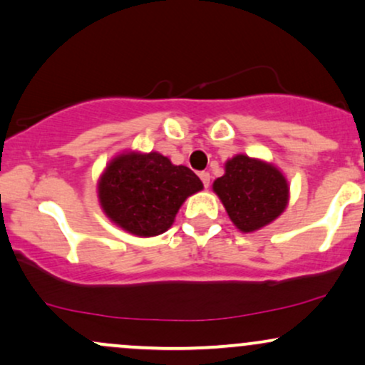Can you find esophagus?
Listing matches in <instances>:
<instances>
[{
	"label": "esophagus",
	"mask_w": 365,
	"mask_h": 365,
	"mask_svg": "<svg viewBox=\"0 0 365 365\" xmlns=\"http://www.w3.org/2000/svg\"><path fill=\"white\" fill-rule=\"evenodd\" d=\"M199 177L202 180V183H204V187L209 188V185H210V173H209V171H200Z\"/></svg>",
	"instance_id": "1"
}]
</instances>
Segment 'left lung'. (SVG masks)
<instances>
[{
  "instance_id": "8db88e82",
  "label": "left lung",
  "mask_w": 365,
  "mask_h": 365,
  "mask_svg": "<svg viewBox=\"0 0 365 365\" xmlns=\"http://www.w3.org/2000/svg\"><path fill=\"white\" fill-rule=\"evenodd\" d=\"M214 192L227 216L243 232L274 221L287 205L289 187L275 166L238 155L226 163V173L214 182Z\"/></svg>"
}]
</instances>
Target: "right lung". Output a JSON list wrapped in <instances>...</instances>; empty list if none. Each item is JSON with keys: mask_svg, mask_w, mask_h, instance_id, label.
I'll return each mask as SVG.
<instances>
[{"mask_svg": "<svg viewBox=\"0 0 365 365\" xmlns=\"http://www.w3.org/2000/svg\"><path fill=\"white\" fill-rule=\"evenodd\" d=\"M202 190L187 166L171 165L160 153L117 156L98 183L100 204L117 226L138 236H156L173 225L180 205Z\"/></svg>", "mask_w": 365, "mask_h": 365, "instance_id": "1", "label": "right lung"}]
</instances>
